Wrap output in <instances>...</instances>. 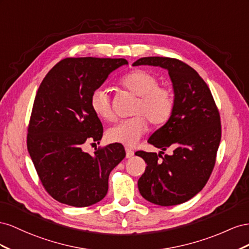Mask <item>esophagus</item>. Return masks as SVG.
<instances>
[{
  "instance_id": "obj_1",
  "label": "esophagus",
  "mask_w": 249,
  "mask_h": 249,
  "mask_svg": "<svg viewBox=\"0 0 249 249\" xmlns=\"http://www.w3.org/2000/svg\"><path fill=\"white\" fill-rule=\"evenodd\" d=\"M125 150H126V158H127V159H131L132 156L134 155V152L131 150V149H130L129 147H126Z\"/></svg>"
}]
</instances>
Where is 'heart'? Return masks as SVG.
<instances>
[{"mask_svg": "<svg viewBox=\"0 0 249 249\" xmlns=\"http://www.w3.org/2000/svg\"><path fill=\"white\" fill-rule=\"evenodd\" d=\"M121 87L138 96L133 116L121 121L107 131L109 141L133 146L148 129V121L153 126L167 123L174 111V96L167 88L160 87L159 79L144 70H134L120 80ZM89 106L96 115L105 121L116 118L107 90L97 88L90 93Z\"/></svg>", "mask_w": 249, "mask_h": 249, "instance_id": "1", "label": "heart"}]
</instances>
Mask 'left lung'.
<instances>
[{
	"instance_id": "8db88e82",
	"label": "left lung",
	"mask_w": 249,
	"mask_h": 249,
	"mask_svg": "<svg viewBox=\"0 0 249 249\" xmlns=\"http://www.w3.org/2000/svg\"><path fill=\"white\" fill-rule=\"evenodd\" d=\"M168 70L174 89V111L168 122L149 138L161 149L158 154L140 150L147 164L140 177L141 195L154 204L169 207L190 200L207 184L221 140V121L208 84L196 71L176 58L143 57L133 66ZM169 146L172 156L161 154Z\"/></svg>"
}]
</instances>
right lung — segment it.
I'll use <instances>...</instances> for the list:
<instances>
[{"mask_svg":"<svg viewBox=\"0 0 249 249\" xmlns=\"http://www.w3.org/2000/svg\"><path fill=\"white\" fill-rule=\"evenodd\" d=\"M124 58L69 57L49 71L34 99L27 148L45 190L55 200L89 207L102 200L111 170L125 158L122 144L82 150L99 142L103 126L89 106V96L108 75L127 65Z\"/></svg>","mask_w":249,"mask_h":249,"instance_id":"add662e5","label":"right lung"}]
</instances>
